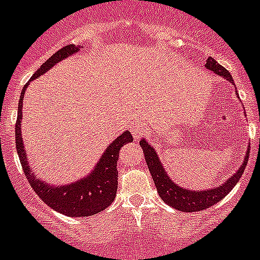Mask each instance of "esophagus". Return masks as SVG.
Returning a JSON list of instances; mask_svg holds the SVG:
<instances>
[{
	"label": "esophagus",
	"instance_id": "esophagus-1",
	"mask_svg": "<svg viewBox=\"0 0 260 260\" xmlns=\"http://www.w3.org/2000/svg\"><path fill=\"white\" fill-rule=\"evenodd\" d=\"M145 133V127L141 123H135L132 125V135L135 139H140Z\"/></svg>",
	"mask_w": 260,
	"mask_h": 260
}]
</instances>
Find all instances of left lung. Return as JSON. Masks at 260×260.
Here are the masks:
<instances>
[{"mask_svg":"<svg viewBox=\"0 0 260 260\" xmlns=\"http://www.w3.org/2000/svg\"><path fill=\"white\" fill-rule=\"evenodd\" d=\"M205 68L213 72V73L218 74V76L224 77L225 80L229 81V82H233L232 74L222 65L218 64L214 58H207ZM140 146L143 148L149 171L152 174L155 188H157L161 199L166 204L171 205L173 208L182 212L203 211V209L209 208V207L214 205L216 203H218L221 199H224L234 188V186L237 184L239 178L242 177L243 171L246 169V165H247V161H249L250 152V149H247L246 157L243 159V164L239 166L238 171H236L224 184H220L218 187H214L212 189H205V191H203V189L202 191H192V189L183 188V187L174 183L173 180L170 179V177L168 175V173L165 171L164 166H162V162L159 161V158H158L157 153L153 149V146L149 145L145 141V139L140 141Z\"/></svg>","mask_w":260,"mask_h":260,"instance_id":"left-lung-1","label":"left lung"}]
</instances>
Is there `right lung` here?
<instances>
[{
    "label": "right lung",
    "mask_w": 260,
    "mask_h": 260,
    "mask_svg": "<svg viewBox=\"0 0 260 260\" xmlns=\"http://www.w3.org/2000/svg\"><path fill=\"white\" fill-rule=\"evenodd\" d=\"M80 47L69 44L64 48L58 49L55 55L47 60L38 71L34 73L31 80H35L46 72H48L53 65L60 62L64 58L74 55L78 52ZM30 81L24 85L21 92V99L18 103V116L15 123V143H17L18 157L21 159L22 169L24 171L28 183L31 184L36 195L42 199L52 209L60 213L69 216V217H85L92 216L99 212L105 211L108 205L114 202L117 189V159L119 152L124 144L133 141L132 135L129 131H125L108 145L106 152L101 157V161L95 165L91 173L85 178H81L74 183L65 184V186H52L51 183H46L34 175L31 171L30 165L27 161L26 150H24L23 140L21 133V119L22 107H23V96Z\"/></svg>",
    "instance_id": "right-lung-1"
}]
</instances>
